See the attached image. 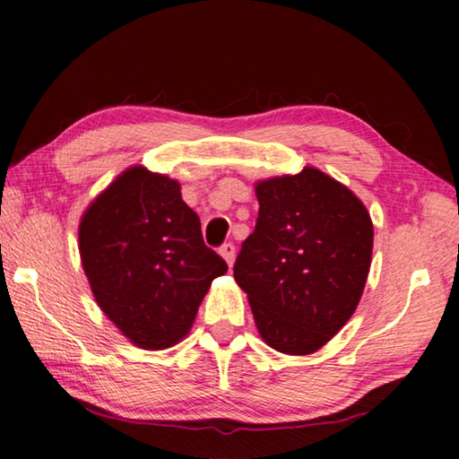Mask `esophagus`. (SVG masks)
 Returning <instances> with one entry per match:
<instances>
[{
    "label": "esophagus",
    "instance_id": "34e87169",
    "mask_svg": "<svg viewBox=\"0 0 459 459\" xmlns=\"http://www.w3.org/2000/svg\"><path fill=\"white\" fill-rule=\"evenodd\" d=\"M221 255H222V259L229 263V267H232V263H235V245L224 243L221 247Z\"/></svg>",
    "mask_w": 459,
    "mask_h": 459
}]
</instances>
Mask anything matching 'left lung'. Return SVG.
Instances as JSON below:
<instances>
[{
    "instance_id": "obj_1",
    "label": "left lung",
    "mask_w": 459,
    "mask_h": 459,
    "mask_svg": "<svg viewBox=\"0 0 459 459\" xmlns=\"http://www.w3.org/2000/svg\"><path fill=\"white\" fill-rule=\"evenodd\" d=\"M259 216L235 263L261 338L304 356L336 336L359 306L372 257L367 206L316 168L257 184Z\"/></svg>"
}]
</instances>
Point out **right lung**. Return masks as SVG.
Instances as JSON below:
<instances>
[{
    "mask_svg": "<svg viewBox=\"0 0 459 459\" xmlns=\"http://www.w3.org/2000/svg\"><path fill=\"white\" fill-rule=\"evenodd\" d=\"M79 251L99 307L145 351L178 344L212 279L229 269L204 245L180 184L143 166L126 169L91 202Z\"/></svg>",
    "mask_w": 459,
    "mask_h": 459,
    "instance_id": "1",
    "label": "right lung"
}]
</instances>
